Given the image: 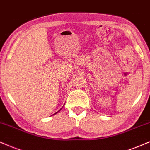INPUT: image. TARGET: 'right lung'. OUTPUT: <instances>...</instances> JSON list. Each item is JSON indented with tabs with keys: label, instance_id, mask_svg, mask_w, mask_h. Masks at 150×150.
<instances>
[{
	"label": "right lung",
	"instance_id": "1",
	"mask_svg": "<svg viewBox=\"0 0 150 150\" xmlns=\"http://www.w3.org/2000/svg\"><path fill=\"white\" fill-rule=\"evenodd\" d=\"M55 114H56V113H55Z\"/></svg>",
	"mask_w": 150,
	"mask_h": 150
}]
</instances>
